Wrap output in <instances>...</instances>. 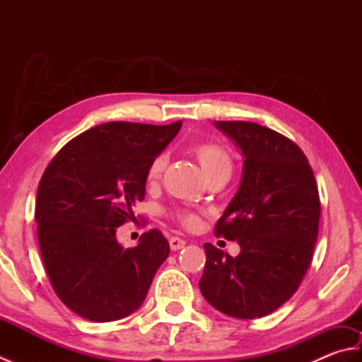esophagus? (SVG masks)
<instances>
[{
	"label": "esophagus",
	"instance_id": "obj_1",
	"mask_svg": "<svg viewBox=\"0 0 362 362\" xmlns=\"http://www.w3.org/2000/svg\"><path fill=\"white\" fill-rule=\"evenodd\" d=\"M169 245H171V250H180L183 249V245H185V241H183L182 238L173 236L171 240H169Z\"/></svg>",
	"mask_w": 362,
	"mask_h": 362
}]
</instances>
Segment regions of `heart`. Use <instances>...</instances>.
<instances>
[{"label":"heart","instance_id":"heart-1","mask_svg":"<svg viewBox=\"0 0 362 362\" xmlns=\"http://www.w3.org/2000/svg\"><path fill=\"white\" fill-rule=\"evenodd\" d=\"M191 152H193V156L199 161V165H201L206 179L218 174L230 175V173H232V166H233L232 156H230L228 151L226 148H222V146L216 143L204 141V143L194 144L193 148H191ZM165 168H166V156L165 153H160V156H157L151 161L148 173H146V180H148V183L158 182L161 179V175H163ZM174 216L185 227H196L199 224V219L194 213L177 211Z\"/></svg>","mask_w":362,"mask_h":362}]
</instances>
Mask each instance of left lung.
Masks as SVG:
<instances>
[{"label": "left lung", "mask_w": 362, "mask_h": 362, "mask_svg": "<svg viewBox=\"0 0 362 362\" xmlns=\"http://www.w3.org/2000/svg\"><path fill=\"white\" fill-rule=\"evenodd\" d=\"M244 157L243 179L214 235L240 243L230 257L205 243L199 281L213 308L236 319L275 311L298 289L317 241L320 199L316 177L298 146L249 121H214Z\"/></svg>", "instance_id": "8db88e82"}]
</instances>
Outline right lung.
Returning a JSON list of instances; mask_svg holds the SVG:
<instances>
[{
  "instance_id": "1",
  "label": "right lung",
  "mask_w": 362,
  "mask_h": 362,
  "mask_svg": "<svg viewBox=\"0 0 362 362\" xmlns=\"http://www.w3.org/2000/svg\"><path fill=\"white\" fill-rule=\"evenodd\" d=\"M180 127L182 121L105 122L68 141L46 166L35 202L38 245L54 292L81 317H127L168 258L160 230L124 249L117 228L135 219L132 205L144 199L151 161Z\"/></svg>"
}]
</instances>
